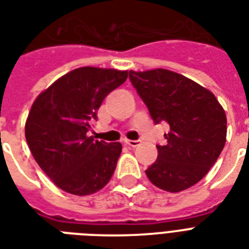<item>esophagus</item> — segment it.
Returning a JSON list of instances; mask_svg holds the SVG:
<instances>
[{"instance_id":"1","label":"esophagus","mask_w":249,"mask_h":249,"mask_svg":"<svg viewBox=\"0 0 249 249\" xmlns=\"http://www.w3.org/2000/svg\"><path fill=\"white\" fill-rule=\"evenodd\" d=\"M124 144L128 146H132V148H135V146H138L139 144H140V142H139V140H124Z\"/></svg>"}]
</instances>
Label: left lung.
Here are the masks:
<instances>
[{
    "mask_svg": "<svg viewBox=\"0 0 249 249\" xmlns=\"http://www.w3.org/2000/svg\"><path fill=\"white\" fill-rule=\"evenodd\" d=\"M128 75L153 122L170 126L146 177L167 192L190 188L207 175L225 146L223 107L211 90L174 71L131 70Z\"/></svg>",
    "mask_w": 249,
    "mask_h": 249,
    "instance_id": "8db88e82",
    "label": "left lung"
}]
</instances>
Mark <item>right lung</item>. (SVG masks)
Here are the masks:
<instances>
[{
	"instance_id": "obj_1",
	"label": "right lung",
	"mask_w": 249,
	"mask_h": 249,
	"mask_svg": "<svg viewBox=\"0 0 249 249\" xmlns=\"http://www.w3.org/2000/svg\"><path fill=\"white\" fill-rule=\"evenodd\" d=\"M128 71L80 67L38 94L26 121L31 153L55 186L86 196L107 186L117 167L122 144L88 136L97 110Z\"/></svg>"
}]
</instances>
